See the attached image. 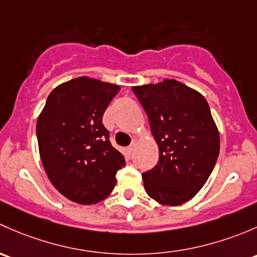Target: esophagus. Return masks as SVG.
<instances>
[{
  "label": "esophagus",
  "mask_w": 257,
  "mask_h": 257,
  "mask_svg": "<svg viewBox=\"0 0 257 257\" xmlns=\"http://www.w3.org/2000/svg\"><path fill=\"white\" fill-rule=\"evenodd\" d=\"M136 144H137V139H134V140H132L131 145H130V146L127 147V151H128L130 153H132V152H134L135 147H136Z\"/></svg>",
  "instance_id": "obj_1"
}]
</instances>
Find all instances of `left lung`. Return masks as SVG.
Returning <instances> with one entry per match:
<instances>
[{"label":"left lung","instance_id":"left-lung-1","mask_svg":"<svg viewBox=\"0 0 257 257\" xmlns=\"http://www.w3.org/2000/svg\"><path fill=\"white\" fill-rule=\"evenodd\" d=\"M132 90L160 148L157 165L142 173L145 189L163 205L183 204L208 181L220 150L207 100L173 79Z\"/></svg>","mask_w":257,"mask_h":257}]
</instances>
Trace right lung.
Returning a JSON list of instances; mask_svg holds the SVG:
<instances>
[{
    "instance_id": "right-lung-1",
    "label": "right lung",
    "mask_w": 257,
    "mask_h": 257,
    "mask_svg": "<svg viewBox=\"0 0 257 257\" xmlns=\"http://www.w3.org/2000/svg\"><path fill=\"white\" fill-rule=\"evenodd\" d=\"M118 90V85L88 76L73 79L50 92L37 121L39 155L49 181L79 204L105 199L125 166L102 123Z\"/></svg>"
}]
</instances>
